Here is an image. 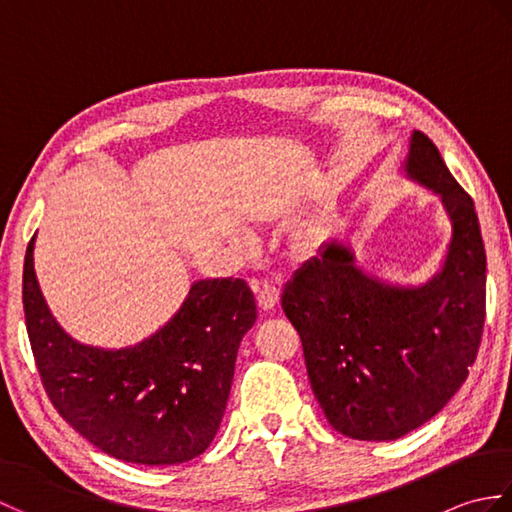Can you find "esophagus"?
<instances>
[{
    "label": "esophagus",
    "instance_id": "obj_1",
    "mask_svg": "<svg viewBox=\"0 0 512 512\" xmlns=\"http://www.w3.org/2000/svg\"><path fill=\"white\" fill-rule=\"evenodd\" d=\"M250 288L257 295V303L262 310H273L279 303V288L273 284V281H259L253 279L250 281Z\"/></svg>",
    "mask_w": 512,
    "mask_h": 512
}]
</instances>
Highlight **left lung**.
I'll return each instance as SVG.
<instances>
[{"mask_svg":"<svg viewBox=\"0 0 512 512\" xmlns=\"http://www.w3.org/2000/svg\"><path fill=\"white\" fill-rule=\"evenodd\" d=\"M405 178L438 195L447 253L424 284H396L330 239L281 292L314 398L354 440H398L447 405L469 376L484 328L486 253L475 204L422 132L409 138Z\"/></svg>","mask_w":512,"mask_h":512,"instance_id":"1","label":"left lung"}]
</instances>
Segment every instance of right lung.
<instances>
[{
  "label": "right lung",
  "instance_id": "obj_1",
  "mask_svg": "<svg viewBox=\"0 0 512 512\" xmlns=\"http://www.w3.org/2000/svg\"><path fill=\"white\" fill-rule=\"evenodd\" d=\"M24 262V312L32 354L54 409L116 460L171 466L209 449L231 394L235 358L257 319L244 279H198L173 317L136 345L76 341L54 319Z\"/></svg>",
  "mask_w": 512,
  "mask_h": 512
}]
</instances>
